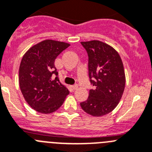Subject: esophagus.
Returning <instances> with one entry per match:
<instances>
[{
    "mask_svg": "<svg viewBox=\"0 0 152 152\" xmlns=\"http://www.w3.org/2000/svg\"><path fill=\"white\" fill-rule=\"evenodd\" d=\"M72 90H76L77 88H78V85L77 84H75V85H73V86H72Z\"/></svg>",
    "mask_w": 152,
    "mask_h": 152,
    "instance_id": "esophagus-1",
    "label": "esophagus"
}]
</instances>
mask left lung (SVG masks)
<instances>
[{"label": "left lung", "instance_id": "1", "mask_svg": "<svg viewBox=\"0 0 152 152\" xmlns=\"http://www.w3.org/2000/svg\"><path fill=\"white\" fill-rule=\"evenodd\" d=\"M88 55L90 82L94 89L80 103L86 113L94 117L111 112L119 104L125 86L123 62L117 51L100 41L81 42Z\"/></svg>", "mask_w": 152, "mask_h": 152}]
</instances>
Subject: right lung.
<instances>
[{
	"instance_id": "obj_1",
	"label": "right lung",
	"mask_w": 152,
	"mask_h": 152,
	"mask_svg": "<svg viewBox=\"0 0 152 152\" xmlns=\"http://www.w3.org/2000/svg\"><path fill=\"white\" fill-rule=\"evenodd\" d=\"M69 45L58 41H43L31 47L21 59L20 89L29 106L39 113L57 110L69 94L59 82L55 67V59Z\"/></svg>"
}]
</instances>
